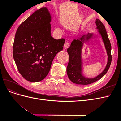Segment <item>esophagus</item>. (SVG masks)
Segmentation results:
<instances>
[{
    "label": "esophagus",
    "instance_id": "1",
    "mask_svg": "<svg viewBox=\"0 0 121 121\" xmlns=\"http://www.w3.org/2000/svg\"><path fill=\"white\" fill-rule=\"evenodd\" d=\"M69 46V43L68 41H66L65 43V44H64V47L65 48H67Z\"/></svg>",
    "mask_w": 121,
    "mask_h": 121
}]
</instances>
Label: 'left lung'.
Segmentation results:
<instances>
[{"mask_svg": "<svg viewBox=\"0 0 121 121\" xmlns=\"http://www.w3.org/2000/svg\"><path fill=\"white\" fill-rule=\"evenodd\" d=\"M96 25L97 29L101 34L104 45L107 50L108 56V62L105 69L102 73L96 77L92 79L86 78L81 74V52L83 40L86 38H90L92 37V34L88 33L86 35L82 36L80 39H74L71 43V46L68 48L67 52L69 56V60L67 68V73L68 77L71 81L77 84L81 85H88L96 82L100 79L106 73L110 67L112 63V46L111 42L108 39L104 25L98 19L96 20Z\"/></svg>", "mask_w": 121, "mask_h": 121, "instance_id": "left-lung-1", "label": "left lung"}]
</instances>
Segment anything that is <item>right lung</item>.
I'll list each match as a JSON object with an SVG mask.
<instances>
[{"label": "right lung", "instance_id": "right-lung-1", "mask_svg": "<svg viewBox=\"0 0 121 121\" xmlns=\"http://www.w3.org/2000/svg\"><path fill=\"white\" fill-rule=\"evenodd\" d=\"M51 17L42 8L29 17L18 27L13 44V56L19 73L27 81L44 79L53 58L63 49L64 38L51 36Z\"/></svg>", "mask_w": 121, "mask_h": 121}]
</instances>
